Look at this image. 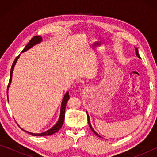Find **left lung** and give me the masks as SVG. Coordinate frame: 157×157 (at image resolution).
Returning <instances> with one entry per match:
<instances>
[{
	"mask_svg": "<svg viewBox=\"0 0 157 157\" xmlns=\"http://www.w3.org/2000/svg\"><path fill=\"white\" fill-rule=\"evenodd\" d=\"M135 51H136V56L138 57V58H139V59H141V57H140V56H139V52H138V49H137V48H135ZM87 113V112H86ZM87 117H88V121H89V126H90V128H91V129L92 130V132H93L94 134H95L96 136H99V137H101L99 135H98L97 133H96L95 131H94V129L93 128H92V126H91V122H90V119H89V113H87Z\"/></svg>",
	"mask_w": 157,
	"mask_h": 157,
	"instance_id": "obj_1",
	"label": "left lung"
}]
</instances>
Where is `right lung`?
<instances>
[{
    "instance_id": "right-lung-1",
    "label": "right lung",
    "mask_w": 157,
    "mask_h": 157,
    "mask_svg": "<svg viewBox=\"0 0 157 157\" xmlns=\"http://www.w3.org/2000/svg\"><path fill=\"white\" fill-rule=\"evenodd\" d=\"M41 41H42V37H41V36H34V37L32 38L31 40L29 42V44H28L26 46H25V48H23V50L21 51V53H23V52H25V51H28V50H29V49L32 48V47H33V46H35V45L38 44H40V43L41 42ZM19 57H20V54H19L18 56L16 58V59H15L14 62H13V65L11 66V69H10V80H9V83H8V89H7V97H8V88H9L10 83H11L13 71L14 66H15V65H16V62H17V61H18V59H19ZM68 99H69V94H68V91H67L65 95H64V97L63 98V100H62L61 106V112H60L59 119V120H58V121L56 122V124L55 125L53 126L52 128H51L50 129L47 130L46 132H45L40 133V134H34V133H31V132H27V131H25L24 129H23L22 128H21V127L20 128L23 131H24V132L29 133V134L32 135V136H47V135H52V134H54V133L57 132L58 131H59L60 128H61V126H62V125H63V124L64 117H65L66 106V104H67Z\"/></svg>"
}]
</instances>
